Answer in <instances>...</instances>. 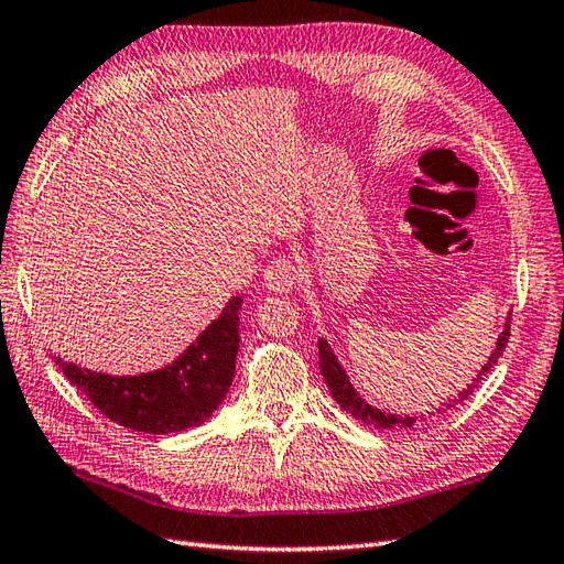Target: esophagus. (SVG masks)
Instances as JSON below:
<instances>
[{
    "instance_id": "esophagus-1",
    "label": "esophagus",
    "mask_w": 564,
    "mask_h": 564,
    "mask_svg": "<svg viewBox=\"0 0 564 564\" xmlns=\"http://www.w3.org/2000/svg\"><path fill=\"white\" fill-rule=\"evenodd\" d=\"M300 279V267L291 259L271 261L264 271V288L271 293H291Z\"/></svg>"
}]
</instances>
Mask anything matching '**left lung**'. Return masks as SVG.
<instances>
[{
	"mask_svg": "<svg viewBox=\"0 0 564 564\" xmlns=\"http://www.w3.org/2000/svg\"><path fill=\"white\" fill-rule=\"evenodd\" d=\"M507 338H509V317L505 319V329H502L500 336H497L495 350L490 352V358L486 360V365H482V368H480L478 377L462 391L459 397L449 399L447 409H452V405L462 403L464 399H468L470 394H474V389L482 382V377H486V375L495 368L497 360H500L502 350H505V346H507ZM319 370H322V377H324L326 387H329V391H332V397L338 401V405H341V409H344L346 413H350L352 417H356V421H360V423H365V425H370V427H375V430H397V427H413V425H415V421H417L415 415L389 413V411L377 409V405L365 401V399L358 394V391H356V387L350 384V379H348V375H346V370H344V365L338 362L336 352H334V348L329 346V341H326V338H319Z\"/></svg>",
	"mask_w": 564,
	"mask_h": 564,
	"instance_id": "obj_1",
	"label": "left lung"
}]
</instances>
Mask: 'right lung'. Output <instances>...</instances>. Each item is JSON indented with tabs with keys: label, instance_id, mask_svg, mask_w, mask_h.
Returning <instances> with one entry per match:
<instances>
[{
	"label": "right lung",
	"instance_id": "right-lung-1",
	"mask_svg": "<svg viewBox=\"0 0 564 564\" xmlns=\"http://www.w3.org/2000/svg\"><path fill=\"white\" fill-rule=\"evenodd\" d=\"M242 297L228 300L218 317L161 370L108 375L55 356L57 368L112 423L149 435H170L206 423L226 399L240 346Z\"/></svg>",
	"mask_w": 564,
	"mask_h": 564
}]
</instances>
